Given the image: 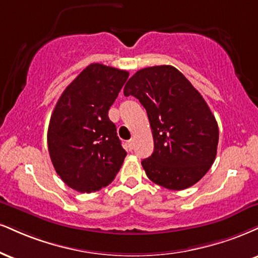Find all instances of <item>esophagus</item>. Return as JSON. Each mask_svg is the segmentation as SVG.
<instances>
[{
  "mask_svg": "<svg viewBox=\"0 0 258 258\" xmlns=\"http://www.w3.org/2000/svg\"><path fill=\"white\" fill-rule=\"evenodd\" d=\"M133 145H135V142H133V139H130V141H127V143H126L127 150L131 151L132 149H133Z\"/></svg>",
  "mask_w": 258,
  "mask_h": 258,
  "instance_id": "1",
  "label": "esophagus"
}]
</instances>
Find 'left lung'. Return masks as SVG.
Here are the masks:
<instances>
[{"label":"left lung","mask_w":258,"mask_h":258,"mask_svg":"<svg viewBox=\"0 0 258 258\" xmlns=\"http://www.w3.org/2000/svg\"><path fill=\"white\" fill-rule=\"evenodd\" d=\"M123 95L148 113L154 153L142 161L148 178L168 190H184L206 175L216 157L219 127L202 95L173 66L143 68Z\"/></svg>","instance_id":"left-lung-1"}]
</instances>
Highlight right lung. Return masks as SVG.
I'll return each instance as SVG.
<instances>
[{"label":"right lung","instance_id":"right-lung-1","mask_svg":"<svg viewBox=\"0 0 258 258\" xmlns=\"http://www.w3.org/2000/svg\"><path fill=\"white\" fill-rule=\"evenodd\" d=\"M127 71L89 64L58 98L48 128V149L55 170L79 192L97 191L113 181L126 151L108 117Z\"/></svg>","mask_w":258,"mask_h":258}]
</instances>
